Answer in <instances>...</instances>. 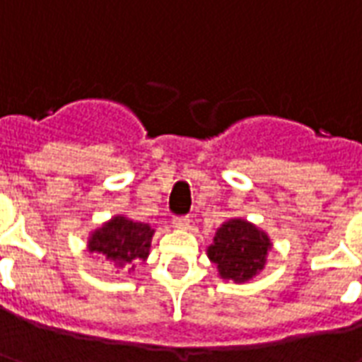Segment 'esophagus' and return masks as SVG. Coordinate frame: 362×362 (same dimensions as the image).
I'll return each mask as SVG.
<instances>
[{
  "mask_svg": "<svg viewBox=\"0 0 362 362\" xmlns=\"http://www.w3.org/2000/svg\"><path fill=\"white\" fill-rule=\"evenodd\" d=\"M174 228H178V230H188L189 228V219L188 217H176L173 221Z\"/></svg>",
  "mask_w": 362,
  "mask_h": 362,
  "instance_id": "esophagus-1",
  "label": "esophagus"
}]
</instances>
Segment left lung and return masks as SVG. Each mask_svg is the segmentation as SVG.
<instances>
[{
	"mask_svg": "<svg viewBox=\"0 0 362 362\" xmlns=\"http://www.w3.org/2000/svg\"><path fill=\"white\" fill-rule=\"evenodd\" d=\"M272 248L266 230L243 217H230L215 230L207 258L215 264L221 279L246 283L264 272Z\"/></svg>",
	"mask_w": 362,
	"mask_h": 362,
	"instance_id": "1",
	"label": "left lung"
}]
</instances>
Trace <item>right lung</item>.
Here are the masks:
<instances>
[{"label":"right lung","mask_w":362,"mask_h":362,"mask_svg":"<svg viewBox=\"0 0 362 362\" xmlns=\"http://www.w3.org/2000/svg\"><path fill=\"white\" fill-rule=\"evenodd\" d=\"M153 235L155 228H151L149 223L129 219L127 215H114L90 230L87 250L110 262L116 269L132 266L129 272H135V264H143L149 258Z\"/></svg>","instance_id":"1"}]
</instances>
